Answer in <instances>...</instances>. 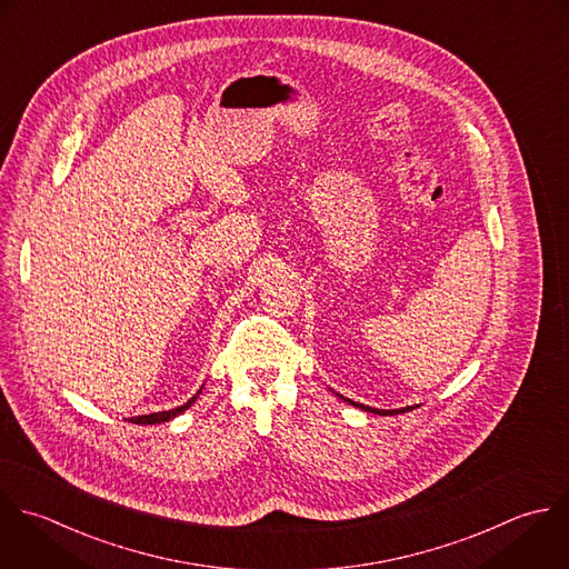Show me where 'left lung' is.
Wrapping results in <instances>:
<instances>
[{
    "mask_svg": "<svg viewBox=\"0 0 569 569\" xmlns=\"http://www.w3.org/2000/svg\"><path fill=\"white\" fill-rule=\"evenodd\" d=\"M346 401H350V399H346ZM350 403L357 406V408H361V410H366V412H375V415H399V412L415 410V408H403V410H375V408H368V406H361V403H355V401H350Z\"/></svg>",
    "mask_w": 569,
    "mask_h": 569,
    "instance_id": "8db88e82",
    "label": "left lung"
}]
</instances>
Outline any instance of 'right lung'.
<instances>
[{
  "mask_svg": "<svg viewBox=\"0 0 569 569\" xmlns=\"http://www.w3.org/2000/svg\"><path fill=\"white\" fill-rule=\"evenodd\" d=\"M201 392V390H199ZM199 392L188 401V403H183V406H179V408H174V410H168V412H152V415H143V417H134V419H130V423H137V426H154V423H163V421H170V419H174L177 415H181L183 410H188L192 403H194V399L199 397Z\"/></svg>",
  "mask_w": 569,
  "mask_h": 569,
  "instance_id": "1",
  "label": "right lung"
}]
</instances>
